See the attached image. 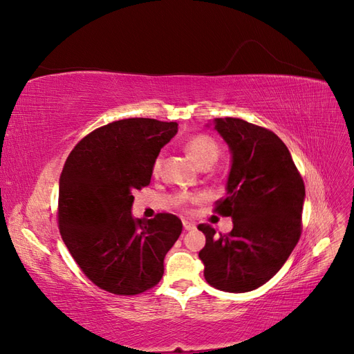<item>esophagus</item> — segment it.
<instances>
[{"instance_id":"34e87169","label":"esophagus","mask_w":354,"mask_h":354,"mask_svg":"<svg viewBox=\"0 0 354 354\" xmlns=\"http://www.w3.org/2000/svg\"><path fill=\"white\" fill-rule=\"evenodd\" d=\"M183 227H185V230H194L196 227V224L189 221V220H183Z\"/></svg>"}]
</instances>
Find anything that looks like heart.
Wrapping results in <instances>:
<instances>
[{
    "instance_id": "1",
    "label": "heart",
    "mask_w": 354,
    "mask_h": 354,
    "mask_svg": "<svg viewBox=\"0 0 354 354\" xmlns=\"http://www.w3.org/2000/svg\"><path fill=\"white\" fill-rule=\"evenodd\" d=\"M186 152L189 158L194 160V162L199 167L202 164L207 162H216V159L218 158L220 149L218 145L212 140L208 136H195L192 137L190 140L186 143ZM160 167H162V158L158 156L153 162L152 171L153 174L158 176ZM203 199V195H196V196H180V203H187V202H198Z\"/></svg>"
}]
</instances>
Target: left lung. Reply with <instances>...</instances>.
Wrapping results in <instances>:
<instances>
[{"label": "left lung", "mask_w": 354, "mask_h": 354, "mask_svg": "<svg viewBox=\"0 0 354 354\" xmlns=\"http://www.w3.org/2000/svg\"><path fill=\"white\" fill-rule=\"evenodd\" d=\"M212 125L232 153L227 196L216 211L232 217L233 229L217 236L208 224H199L207 238L199 259L211 286L248 292L270 281L295 248L306 189L274 133L239 118H216Z\"/></svg>", "instance_id": "1"}]
</instances>
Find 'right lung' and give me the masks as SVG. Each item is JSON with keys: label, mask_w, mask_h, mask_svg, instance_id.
<instances>
[{"label": "right lung", "mask_w": 354, "mask_h": 354, "mask_svg": "<svg viewBox=\"0 0 354 354\" xmlns=\"http://www.w3.org/2000/svg\"><path fill=\"white\" fill-rule=\"evenodd\" d=\"M177 122L128 118L97 128L73 147L59 180V229L84 274L104 291L136 295L155 286L183 224L174 214L131 216L133 192L177 134Z\"/></svg>", "instance_id": "1"}]
</instances>
